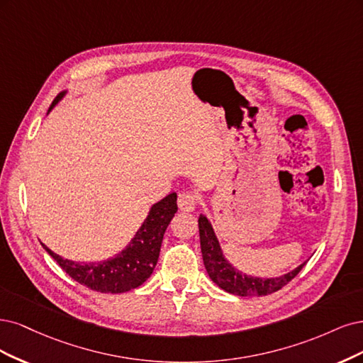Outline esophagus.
Here are the masks:
<instances>
[{
    "instance_id": "obj_1",
    "label": "esophagus",
    "mask_w": 363,
    "mask_h": 363,
    "mask_svg": "<svg viewBox=\"0 0 363 363\" xmlns=\"http://www.w3.org/2000/svg\"><path fill=\"white\" fill-rule=\"evenodd\" d=\"M197 201H199V199H197L196 193H193V191H182L178 196V206H179L181 211L190 213V211H193V209L196 208Z\"/></svg>"
}]
</instances>
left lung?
<instances>
[{"mask_svg":"<svg viewBox=\"0 0 363 363\" xmlns=\"http://www.w3.org/2000/svg\"><path fill=\"white\" fill-rule=\"evenodd\" d=\"M199 235H201V250L203 256V264L206 272L214 282L230 294L241 296V297H253V296H267L273 292L282 289L286 284L294 279L305 264L297 267L296 270L274 279H259L250 277L237 272L225 258L220 250L218 241L214 235V230L209 225V221L205 216L199 217Z\"/></svg>","mask_w":363,"mask_h":363,"instance_id":"obj_1","label":"left lung"}]
</instances>
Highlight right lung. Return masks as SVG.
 Instances as JSON below:
<instances>
[{
	"label": "right lung",
	"instance_id": "obj_1",
	"mask_svg": "<svg viewBox=\"0 0 363 363\" xmlns=\"http://www.w3.org/2000/svg\"><path fill=\"white\" fill-rule=\"evenodd\" d=\"M60 98L62 93L52 101L50 110ZM177 211V193H172L152 206L143 226L140 228L134 240L122 253L113 259L99 264H79L63 259L62 256L50 250L45 244L42 245L57 261V264L78 284L93 291L105 292V294L126 292L146 282L147 277L154 272L160 256L162 237H164L170 220Z\"/></svg>",
	"mask_w": 363,
	"mask_h": 363
}]
</instances>
